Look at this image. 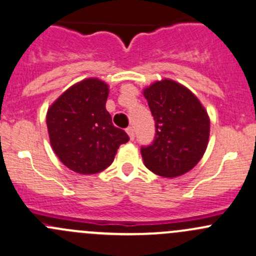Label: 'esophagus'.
I'll return each instance as SVG.
<instances>
[{
  "mask_svg": "<svg viewBox=\"0 0 256 256\" xmlns=\"http://www.w3.org/2000/svg\"><path fill=\"white\" fill-rule=\"evenodd\" d=\"M127 133H128L129 138H130V140H133V139H134V128L133 127H128L127 128Z\"/></svg>",
  "mask_w": 256,
  "mask_h": 256,
  "instance_id": "1",
  "label": "esophagus"
}]
</instances>
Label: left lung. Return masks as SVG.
<instances>
[{"label": "left lung", "instance_id": "obj_1", "mask_svg": "<svg viewBox=\"0 0 256 256\" xmlns=\"http://www.w3.org/2000/svg\"><path fill=\"white\" fill-rule=\"evenodd\" d=\"M156 122V136L140 148L146 168L158 176L174 178L196 166L208 146L210 122L198 98L170 80L144 90Z\"/></svg>", "mask_w": 256, "mask_h": 256}]
</instances>
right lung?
Instances as JSON below:
<instances>
[{
	"label": "right lung",
	"mask_w": 256,
	"mask_h": 256,
	"mask_svg": "<svg viewBox=\"0 0 256 256\" xmlns=\"http://www.w3.org/2000/svg\"><path fill=\"white\" fill-rule=\"evenodd\" d=\"M108 86L97 78L84 80L66 90L48 110L50 146L63 164L80 174H96L114 160L120 144L129 140L113 126L106 110Z\"/></svg>",
	"instance_id": "add662e5"
}]
</instances>
